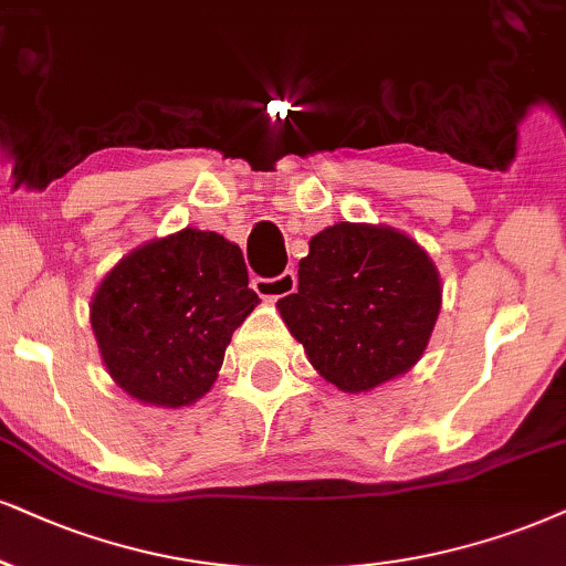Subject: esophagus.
<instances>
[{
    "label": "esophagus",
    "mask_w": 566,
    "mask_h": 566,
    "mask_svg": "<svg viewBox=\"0 0 566 566\" xmlns=\"http://www.w3.org/2000/svg\"><path fill=\"white\" fill-rule=\"evenodd\" d=\"M296 272L294 270H285L281 275L275 277H256L254 281V291L268 302H275V298L291 296L296 291Z\"/></svg>",
    "instance_id": "34e87169"
}]
</instances>
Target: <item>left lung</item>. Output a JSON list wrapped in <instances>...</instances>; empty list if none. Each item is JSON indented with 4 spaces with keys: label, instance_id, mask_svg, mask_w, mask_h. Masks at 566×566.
Masks as SVG:
<instances>
[{
    "label": "left lung",
    "instance_id": "1",
    "mask_svg": "<svg viewBox=\"0 0 566 566\" xmlns=\"http://www.w3.org/2000/svg\"><path fill=\"white\" fill-rule=\"evenodd\" d=\"M441 302V272L415 239L390 226L336 222L312 235L298 291L277 312L327 382L367 394L420 361Z\"/></svg>",
    "mask_w": 566,
    "mask_h": 566
}]
</instances>
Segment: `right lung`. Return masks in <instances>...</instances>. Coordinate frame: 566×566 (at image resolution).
I'll list each match as a JSON object with an SVG mask.
<instances>
[{"instance_id": "1", "label": "right lung", "mask_w": 566, "mask_h": 566, "mask_svg": "<svg viewBox=\"0 0 566 566\" xmlns=\"http://www.w3.org/2000/svg\"><path fill=\"white\" fill-rule=\"evenodd\" d=\"M256 304L239 243L184 228L128 251L88 310L109 378L130 399L180 409L212 388Z\"/></svg>"}]
</instances>
